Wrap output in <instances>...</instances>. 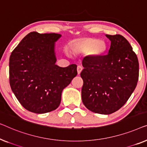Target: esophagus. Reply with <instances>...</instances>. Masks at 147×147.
<instances>
[{
    "label": "esophagus",
    "mask_w": 147,
    "mask_h": 147,
    "mask_svg": "<svg viewBox=\"0 0 147 147\" xmlns=\"http://www.w3.org/2000/svg\"><path fill=\"white\" fill-rule=\"evenodd\" d=\"M82 68L80 67V66H78V67H77V73H78V74H80V73H81V71H82Z\"/></svg>",
    "instance_id": "obj_1"
}]
</instances>
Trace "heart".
Instances as JSON below:
<instances>
[{"label":"heart","instance_id":"1","mask_svg":"<svg viewBox=\"0 0 147 147\" xmlns=\"http://www.w3.org/2000/svg\"><path fill=\"white\" fill-rule=\"evenodd\" d=\"M74 54H88L94 59H99L106 55L108 45L103 40L96 38H84L75 41L71 45Z\"/></svg>","mask_w":147,"mask_h":147}]
</instances>
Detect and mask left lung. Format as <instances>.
Listing matches in <instances>:
<instances>
[{
    "label": "left lung",
    "instance_id": "obj_1",
    "mask_svg": "<svg viewBox=\"0 0 147 147\" xmlns=\"http://www.w3.org/2000/svg\"><path fill=\"white\" fill-rule=\"evenodd\" d=\"M106 36L111 40L108 55L82 61V100L92 112L109 115L125 104L138 79V61L133 48L120 34Z\"/></svg>",
    "mask_w": 147,
    "mask_h": 147
}]
</instances>
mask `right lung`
I'll list each match as a JSON object with an SVG mask.
<instances>
[{
  "label": "right lung",
  "instance_id": "obj_1",
  "mask_svg": "<svg viewBox=\"0 0 147 147\" xmlns=\"http://www.w3.org/2000/svg\"><path fill=\"white\" fill-rule=\"evenodd\" d=\"M56 33L31 32L24 37L9 59L10 85L24 109L43 114L57 109L64 88L77 74L76 66L56 65Z\"/></svg>",
  "mask_w": 147,
  "mask_h": 147
}]
</instances>
